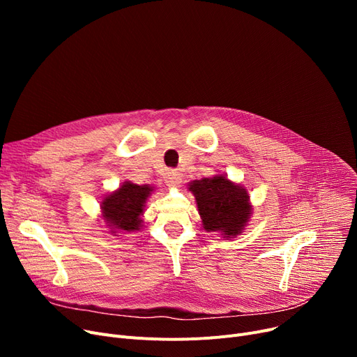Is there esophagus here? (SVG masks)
I'll return each mask as SVG.
<instances>
[{"instance_id":"esophagus-1","label":"esophagus","mask_w":357,"mask_h":357,"mask_svg":"<svg viewBox=\"0 0 357 357\" xmlns=\"http://www.w3.org/2000/svg\"><path fill=\"white\" fill-rule=\"evenodd\" d=\"M182 182V175L176 169H171V171L167 172L166 175V183L169 186H178Z\"/></svg>"}]
</instances>
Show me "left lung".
<instances>
[{
  "instance_id": "left-lung-1",
  "label": "left lung",
  "mask_w": 357,
  "mask_h": 357,
  "mask_svg": "<svg viewBox=\"0 0 357 357\" xmlns=\"http://www.w3.org/2000/svg\"><path fill=\"white\" fill-rule=\"evenodd\" d=\"M190 191L195 195L204 230L220 231L224 237L241 233L252 214L246 190L217 175L194 181Z\"/></svg>"
}]
</instances>
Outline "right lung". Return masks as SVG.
I'll return each instance as SVG.
<instances>
[{
  "label": "right lung",
  "instance_id": "obj_1",
  "mask_svg": "<svg viewBox=\"0 0 357 357\" xmlns=\"http://www.w3.org/2000/svg\"><path fill=\"white\" fill-rule=\"evenodd\" d=\"M152 191L147 185L124 182L121 188L105 197L101 204L107 226L123 231L139 230L144 202Z\"/></svg>",
  "mask_w": 357,
  "mask_h": 357
}]
</instances>
